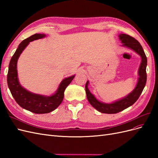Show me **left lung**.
<instances>
[{"label": "left lung", "instance_id": "1", "mask_svg": "<svg viewBox=\"0 0 158 158\" xmlns=\"http://www.w3.org/2000/svg\"><path fill=\"white\" fill-rule=\"evenodd\" d=\"M119 39L123 43V46L129 47V48L136 51L138 55H140L142 62L139 68V71H138L139 78H138V83L135 89L130 94H128L125 98L118 100V101H117L116 102L113 103H104L98 101L94 96V95L90 93L89 89L88 88V81L86 84H85V89L88 102L95 109H96L98 111L103 113H117L121 111H123L124 109L128 108V107L131 106L139 98L146 83L147 57L145 55L144 50H143L142 45L135 38L128 35L125 34V33L119 35Z\"/></svg>", "mask_w": 158, "mask_h": 158}]
</instances>
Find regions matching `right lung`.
Here are the masks:
<instances>
[{
    "instance_id": "1",
    "label": "right lung",
    "mask_w": 158,
    "mask_h": 158,
    "mask_svg": "<svg viewBox=\"0 0 158 158\" xmlns=\"http://www.w3.org/2000/svg\"><path fill=\"white\" fill-rule=\"evenodd\" d=\"M45 36V34L35 33L20 43L9 63L7 74L8 88L17 103L27 111L37 114L48 113L58 107L63 100L65 89L74 78V75L64 78L62 81L56 93L49 97L31 93L21 86L18 80L16 69L19 56L30 41L41 39Z\"/></svg>"
}]
</instances>
